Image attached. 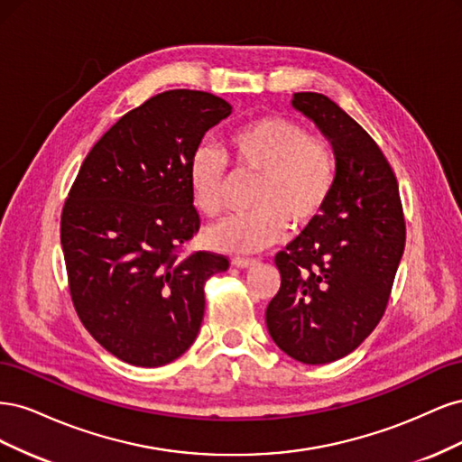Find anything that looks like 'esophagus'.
Wrapping results in <instances>:
<instances>
[{
	"instance_id": "1",
	"label": "esophagus",
	"mask_w": 462,
	"mask_h": 462,
	"mask_svg": "<svg viewBox=\"0 0 462 462\" xmlns=\"http://www.w3.org/2000/svg\"><path fill=\"white\" fill-rule=\"evenodd\" d=\"M235 268H253V265H256L258 263V260H253V258H233V262H231Z\"/></svg>"
}]
</instances>
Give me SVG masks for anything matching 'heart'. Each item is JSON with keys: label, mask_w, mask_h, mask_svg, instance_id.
Instances as JSON below:
<instances>
[{"label": "heart", "mask_w": 462, "mask_h": 462, "mask_svg": "<svg viewBox=\"0 0 462 462\" xmlns=\"http://www.w3.org/2000/svg\"><path fill=\"white\" fill-rule=\"evenodd\" d=\"M229 156L239 171L260 175L250 208L208 229L217 250L236 254L258 253L282 239L287 226L309 229L324 214L335 187V153L300 123L283 116H265L227 136ZM189 187L202 214L217 216L223 208L227 160L202 144L189 162Z\"/></svg>", "instance_id": "obj_1"}]
</instances>
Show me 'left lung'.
<instances>
[{"instance_id":"8db88e82","label":"left lung","mask_w":462,"mask_h":462,"mask_svg":"<svg viewBox=\"0 0 462 462\" xmlns=\"http://www.w3.org/2000/svg\"><path fill=\"white\" fill-rule=\"evenodd\" d=\"M335 153V187L314 226L275 254L282 287L265 309L275 345L302 365L353 353L380 324L404 250L397 177L374 138L328 96L292 94Z\"/></svg>"}]
</instances>
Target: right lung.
Wrapping results in <instances>:
<instances>
[{"mask_svg": "<svg viewBox=\"0 0 462 462\" xmlns=\"http://www.w3.org/2000/svg\"><path fill=\"white\" fill-rule=\"evenodd\" d=\"M231 106L167 90L125 114L82 162L61 214L75 310L107 353L133 366L170 365L194 343L204 283L226 272L214 253H180L200 227L189 162Z\"/></svg>", "mask_w": 462, "mask_h": 462, "instance_id": "right-lung-1", "label": "right lung"}]
</instances>
